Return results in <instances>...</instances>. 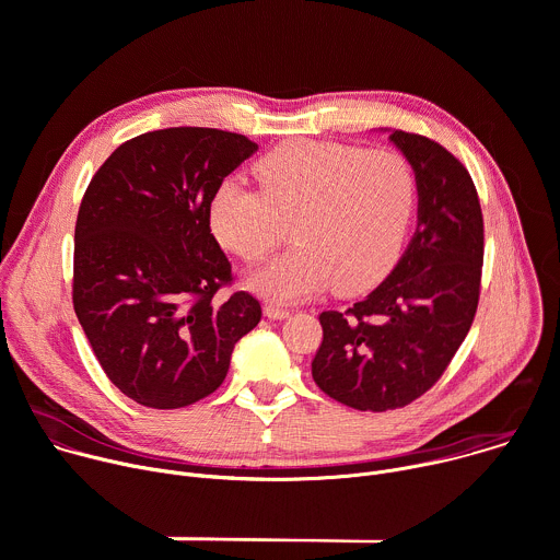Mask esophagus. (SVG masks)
I'll return each mask as SVG.
<instances>
[{"mask_svg":"<svg viewBox=\"0 0 560 560\" xmlns=\"http://www.w3.org/2000/svg\"><path fill=\"white\" fill-rule=\"evenodd\" d=\"M264 314L268 316V318H288L290 316V310H285V307H279V305H272V303H268L266 307H264Z\"/></svg>","mask_w":560,"mask_h":560,"instance_id":"1","label":"esophagus"}]
</instances>
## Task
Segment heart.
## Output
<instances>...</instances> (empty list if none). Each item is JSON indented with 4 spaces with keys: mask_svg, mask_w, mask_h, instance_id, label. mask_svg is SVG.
I'll use <instances>...</instances> for the list:
<instances>
[{
    "mask_svg": "<svg viewBox=\"0 0 560 560\" xmlns=\"http://www.w3.org/2000/svg\"><path fill=\"white\" fill-rule=\"evenodd\" d=\"M255 173L261 192L234 177L214 188L210 228L223 248L255 264L292 219L296 244L248 277L264 299L294 303L330 281L357 292L394 264L417 199L401 154L294 139L264 154Z\"/></svg>",
    "mask_w": 560,
    "mask_h": 560,
    "instance_id": "obj_1",
    "label": "heart"
}]
</instances>
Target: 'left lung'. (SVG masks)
<instances>
[{
	"mask_svg": "<svg viewBox=\"0 0 560 560\" xmlns=\"http://www.w3.org/2000/svg\"><path fill=\"white\" fill-rule=\"evenodd\" d=\"M412 166L419 210L406 253L368 296L326 310L312 378L335 401L385 412L425 394L460 348L478 305L483 214L474 182L436 141L389 130Z\"/></svg>",
	"mask_w": 560,
	"mask_h": 560,
	"instance_id": "left-lung-1",
	"label": "left lung"
}]
</instances>
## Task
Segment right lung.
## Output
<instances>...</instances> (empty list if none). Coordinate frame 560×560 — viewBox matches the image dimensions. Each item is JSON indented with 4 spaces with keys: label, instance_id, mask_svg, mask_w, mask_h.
I'll return each mask as SVG.
<instances>
[{
    "label": "right lung",
    "instance_id": "1",
    "mask_svg": "<svg viewBox=\"0 0 560 560\" xmlns=\"http://www.w3.org/2000/svg\"><path fill=\"white\" fill-rule=\"evenodd\" d=\"M257 143L217 128H166L121 143L74 225L72 305L106 376L154 410L186 408L225 378L261 322L248 292L223 303L230 261L210 232L214 188Z\"/></svg>",
    "mask_w": 560,
    "mask_h": 560
}]
</instances>
